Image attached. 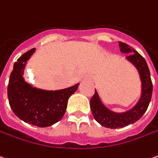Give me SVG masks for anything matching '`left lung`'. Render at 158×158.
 Masks as SVG:
<instances>
[{"label": "left lung", "instance_id": "8db88e82", "mask_svg": "<svg viewBox=\"0 0 158 158\" xmlns=\"http://www.w3.org/2000/svg\"><path fill=\"white\" fill-rule=\"evenodd\" d=\"M122 53L129 54L126 58L136 67L142 82V95L136 105L125 113H114L102 104L97 90L90 98V107L93 117L99 124L108 128H119L139 121L148 108L152 95V82L147 63L140 54L125 43L119 42Z\"/></svg>", "mask_w": 158, "mask_h": 158}]
</instances>
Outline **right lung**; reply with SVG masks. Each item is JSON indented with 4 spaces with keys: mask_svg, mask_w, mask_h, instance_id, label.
Segmentation results:
<instances>
[{
    "mask_svg": "<svg viewBox=\"0 0 158 158\" xmlns=\"http://www.w3.org/2000/svg\"><path fill=\"white\" fill-rule=\"evenodd\" d=\"M35 48L22 55L14 63L7 86L11 109L20 120L39 127L55 124L63 117L68 100L75 92L79 84L58 90H44L32 87L23 78L26 61Z\"/></svg>",
    "mask_w": 158,
    "mask_h": 158,
    "instance_id": "obj_1",
    "label": "right lung"
}]
</instances>
